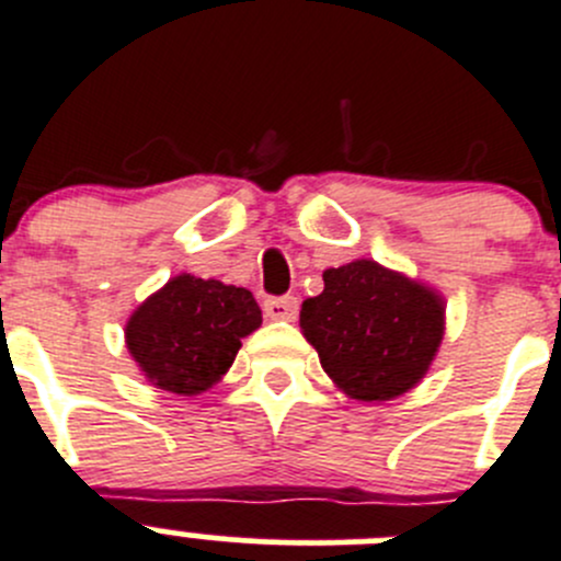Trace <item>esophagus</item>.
<instances>
[{
  "instance_id": "1",
  "label": "esophagus",
  "mask_w": 561,
  "mask_h": 561,
  "mask_svg": "<svg viewBox=\"0 0 561 561\" xmlns=\"http://www.w3.org/2000/svg\"><path fill=\"white\" fill-rule=\"evenodd\" d=\"M297 297H270L267 302H264V313H267V319L275 321H291L294 316H297Z\"/></svg>"
}]
</instances>
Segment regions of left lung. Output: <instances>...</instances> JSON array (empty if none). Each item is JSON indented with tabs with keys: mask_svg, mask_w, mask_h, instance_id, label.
Wrapping results in <instances>:
<instances>
[{
	"mask_svg": "<svg viewBox=\"0 0 561 561\" xmlns=\"http://www.w3.org/2000/svg\"><path fill=\"white\" fill-rule=\"evenodd\" d=\"M299 327L348 398L392 401L434 363L445 335V299L407 275L357 259L324 270V291L305 299Z\"/></svg>",
	"mask_w": 561,
	"mask_h": 561,
	"instance_id": "8db88e82",
	"label": "left lung"
}]
</instances>
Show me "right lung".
<instances>
[{"label":"right lung","instance_id":"1","mask_svg":"<svg viewBox=\"0 0 561 561\" xmlns=\"http://www.w3.org/2000/svg\"><path fill=\"white\" fill-rule=\"evenodd\" d=\"M259 324L262 308L248 288L182 273L133 310L125 343L154 387L198 396L220 381Z\"/></svg>","mask_w":561,"mask_h":561}]
</instances>
